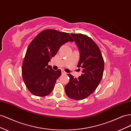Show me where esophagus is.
Masks as SVG:
<instances>
[{"instance_id":"esophagus-1","label":"esophagus","mask_w":131,"mask_h":131,"mask_svg":"<svg viewBox=\"0 0 131 131\" xmlns=\"http://www.w3.org/2000/svg\"><path fill=\"white\" fill-rule=\"evenodd\" d=\"M62 74H66L67 73L65 72L64 70H62Z\"/></svg>"}]
</instances>
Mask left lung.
<instances>
[{
	"mask_svg": "<svg viewBox=\"0 0 131 131\" xmlns=\"http://www.w3.org/2000/svg\"><path fill=\"white\" fill-rule=\"evenodd\" d=\"M71 35L80 50L78 67L83 68V74L77 79L68 74L70 80L65 86V92L70 98L82 100L97 89L103 74L104 62L100 48L91 38L82 34Z\"/></svg>",
	"mask_w": 131,
	"mask_h": 131,
	"instance_id": "left-lung-1",
	"label": "left lung"
}]
</instances>
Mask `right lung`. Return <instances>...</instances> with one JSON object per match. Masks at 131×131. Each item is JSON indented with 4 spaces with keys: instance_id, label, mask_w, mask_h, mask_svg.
I'll use <instances>...</instances> for the list:
<instances>
[{
    "instance_id": "obj_1",
    "label": "right lung",
    "mask_w": 131,
    "mask_h": 131,
    "mask_svg": "<svg viewBox=\"0 0 131 131\" xmlns=\"http://www.w3.org/2000/svg\"><path fill=\"white\" fill-rule=\"evenodd\" d=\"M73 41L68 33L49 29L41 31L31 41L22 67L23 80L30 93L44 97L52 92L61 70H53L49 62L62 45Z\"/></svg>"
}]
</instances>
